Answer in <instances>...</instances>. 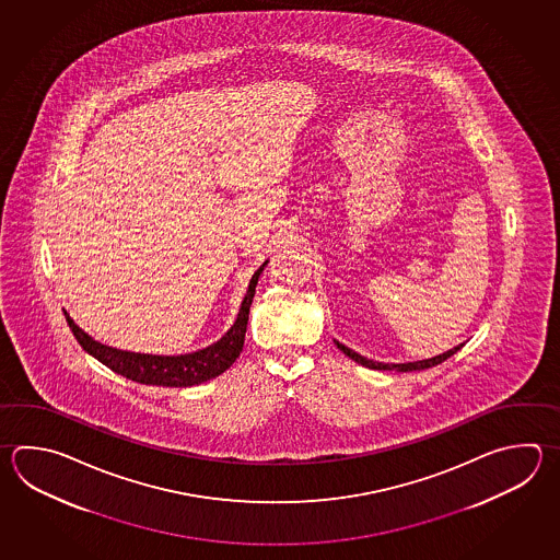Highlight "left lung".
<instances>
[{"mask_svg": "<svg viewBox=\"0 0 560 560\" xmlns=\"http://www.w3.org/2000/svg\"><path fill=\"white\" fill-rule=\"evenodd\" d=\"M335 345L341 349L342 353L347 354L349 359H353L354 363H359V365L369 366V369H377V371H399V373H407V371H421V369H429V366L439 365V363H443L446 361L451 354L457 353L458 349L463 347V345H457V347H453L451 351H446L443 354H436V357H431V359H422V361H412V363H378V361H371V359H366L363 354L354 353L353 349H349V347H345L342 342L335 341Z\"/></svg>", "mask_w": 560, "mask_h": 560, "instance_id": "obj_1", "label": "left lung"}]
</instances>
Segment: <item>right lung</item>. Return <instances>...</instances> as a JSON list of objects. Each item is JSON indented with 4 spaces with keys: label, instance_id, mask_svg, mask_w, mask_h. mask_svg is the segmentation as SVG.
<instances>
[{
    "label": "right lung",
    "instance_id": "1",
    "mask_svg": "<svg viewBox=\"0 0 560 560\" xmlns=\"http://www.w3.org/2000/svg\"><path fill=\"white\" fill-rule=\"evenodd\" d=\"M253 273L247 293L241 301L237 319L219 341L209 345L206 349H199L194 353L185 354H149L133 353V351H121L109 345L95 341L92 335L80 329L66 311L69 329L78 339L83 351L95 357L100 363L109 366L114 373L121 377L131 378L141 385H158V387H194L201 385L209 378H215L225 373L229 366L235 363V359L243 351L247 320H249V307L255 298V287L259 281L265 265Z\"/></svg>",
    "mask_w": 560,
    "mask_h": 560
}]
</instances>
